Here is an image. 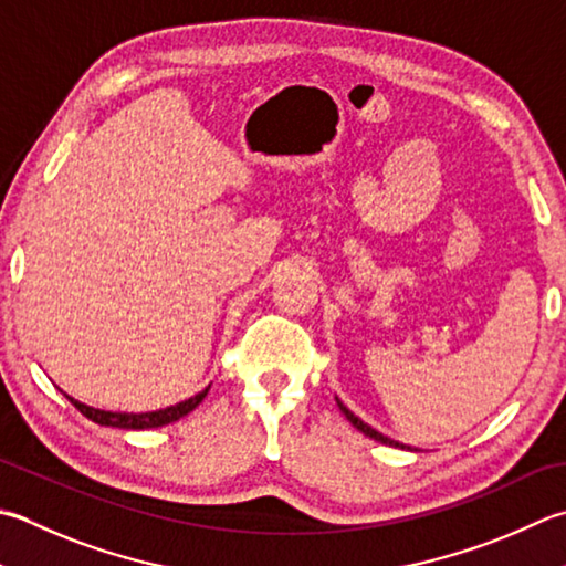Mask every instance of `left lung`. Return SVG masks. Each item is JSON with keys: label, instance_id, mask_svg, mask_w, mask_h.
<instances>
[{"label": "left lung", "instance_id": "left-lung-1", "mask_svg": "<svg viewBox=\"0 0 566 566\" xmlns=\"http://www.w3.org/2000/svg\"><path fill=\"white\" fill-rule=\"evenodd\" d=\"M336 402H338V407H340V412H343V415H346V419H348V422H350L353 427H356L358 431H363V434H365V437H370V439H375V441H380V444H385V447H395V449H409V447L400 444V441H395V439H390V437H385V434H380V431H378V429H373L370 424H365L360 417H356V415H353V412H350V409H348L346 405H343V402L338 400V397H336Z\"/></svg>", "mask_w": 566, "mask_h": 566}]
</instances>
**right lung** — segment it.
Segmentation results:
<instances>
[{"label":"right lung","mask_w":566,"mask_h":566,"mask_svg":"<svg viewBox=\"0 0 566 566\" xmlns=\"http://www.w3.org/2000/svg\"><path fill=\"white\" fill-rule=\"evenodd\" d=\"M210 385L206 390H201L193 397H188V400L179 402V405H171L166 409H157V412H139V415H132V412H105V409H95V407H87L83 402L73 400L69 397L71 405L75 409H81V415H85L87 419H93L95 424H103V427H117V429H154V427H164V424H171L176 419L186 417L188 412H193V409L203 402V397L208 395Z\"/></svg>","instance_id":"add662e5"}]
</instances>
